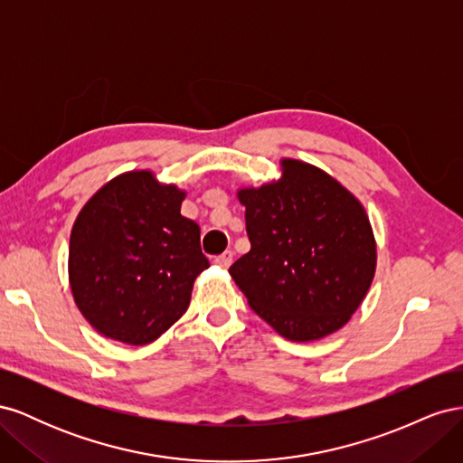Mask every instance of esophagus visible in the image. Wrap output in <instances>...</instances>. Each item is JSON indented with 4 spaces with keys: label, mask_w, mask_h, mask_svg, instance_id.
<instances>
[{
    "label": "esophagus",
    "mask_w": 463,
    "mask_h": 463,
    "mask_svg": "<svg viewBox=\"0 0 463 463\" xmlns=\"http://www.w3.org/2000/svg\"><path fill=\"white\" fill-rule=\"evenodd\" d=\"M232 260H233V253H232V250H226V253H222V255L214 257V264H218L220 269H230Z\"/></svg>",
    "instance_id": "obj_1"
}]
</instances>
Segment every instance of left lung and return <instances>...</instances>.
<instances>
[{
    "instance_id": "obj_1",
    "label": "left lung",
    "mask_w": 463,
    "mask_h": 463,
    "mask_svg": "<svg viewBox=\"0 0 463 463\" xmlns=\"http://www.w3.org/2000/svg\"><path fill=\"white\" fill-rule=\"evenodd\" d=\"M250 250L230 276L264 322L291 342L338 332L359 309L376 270L369 214L320 167L279 160V177L240 187Z\"/></svg>"
}]
</instances>
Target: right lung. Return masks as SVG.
<instances>
[{
    "label": "right lung",
    "instance_id": "1",
    "mask_svg": "<svg viewBox=\"0 0 463 463\" xmlns=\"http://www.w3.org/2000/svg\"><path fill=\"white\" fill-rule=\"evenodd\" d=\"M185 197L152 170H131L80 208L69 237V288L104 338L145 345L187 311L208 259L197 222L181 216Z\"/></svg>",
    "mask_w": 463,
    "mask_h": 463
}]
</instances>
